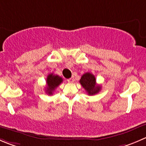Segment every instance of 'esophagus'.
<instances>
[{
    "label": "esophagus",
    "instance_id": "esophagus-1",
    "mask_svg": "<svg viewBox=\"0 0 146 146\" xmlns=\"http://www.w3.org/2000/svg\"><path fill=\"white\" fill-rule=\"evenodd\" d=\"M67 81L68 82V83H73V82L74 81V78H70L68 79Z\"/></svg>",
    "mask_w": 146,
    "mask_h": 146
}]
</instances>
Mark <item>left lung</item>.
I'll use <instances>...</instances> for the list:
<instances>
[{
	"mask_svg": "<svg viewBox=\"0 0 146 146\" xmlns=\"http://www.w3.org/2000/svg\"><path fill=\"white\" fill-rule=\"evenodd\" d=\"M79 82L89 96L96 94L101 89V86L96 83V79L94 75L90 73H86L83 74Z\"/></svg>",
	"mask_w": 146,
	"mask_h": 146,
	"instance_id": "1",
	"label": "left lung"
}]
</instances>
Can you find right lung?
<instances>
[{
  "label": "right lung",
  "instance_id": "1",
  "mask_svg": "<svg viewBox=\"0 0 146 146\" xmlns=\"http://www.w3.org/2000/svg\"><path fill=\"white\" fill-rule=\"evenodd\" d=\"M63 78L58 75H54L53 73L49 74L46 79V83H47V86L46 88V93L53 95L55 89L63 82Z\"/></svg>",
  "mask_w": 146,
  "mask_h": 146
}]
</instances>
